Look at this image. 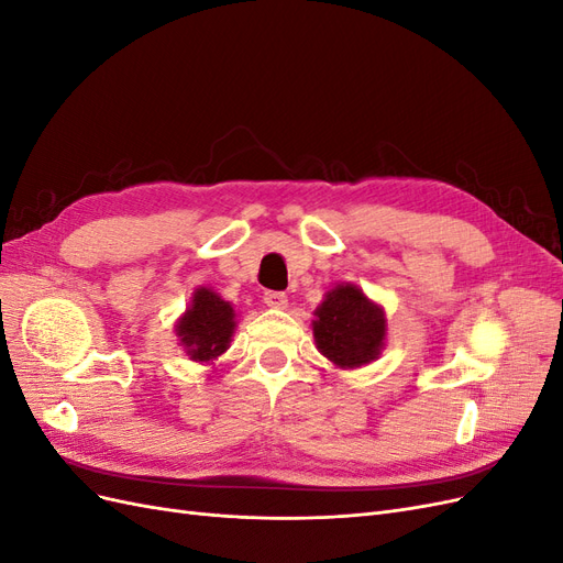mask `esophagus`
<instances>
[{"instance_id": "esophagus-1", "label": "esophagus", "mask_w": 563, "mask_h": 563, "mask_svg": "<svg viewBox=\"0 0 563 563\" xmlns=\"http://www.w3.org/2000/svg\"><path fill=\"white\" fill-rule=\"evenodd\" d=\"M263 302L267 305V308H275V310H286L288 298H286L284 294H279V291H267V294L263 296Z\"/></svg>"}]
</instances>
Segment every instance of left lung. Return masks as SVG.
Masks as SVG:
<instances>
[{
  "instance_id": "obj_1",
  "label": "left lung",
  "mask_w": 563,
  "mask_h": 563,
  "mask_svg": "<svg viewBox=\"0 0 563 563\" xmlns=\"http://www.w3.org/2000/svg\"><path fill=\"white\" fill-rule=\"evenodd\" d=\"M317 350L338 368H360L378 360L385 347L387 319L378 302L356 284H338L314 310Z\"/></svg>"
}]
</instances>
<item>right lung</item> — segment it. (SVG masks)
Returning a JSON list of instances; mask_svg holds the SVG:
<instances>
[{
  "mask_svg": "<svg viewBox=\"0 0 563 563\" xmlns=\"http://www.w3.org/2000/svg\"><path fill=\"white\" fill-rule=\"evenodd\" d=\"M234 310L207 286H199L190 308L176 323V335L192 362L209 364L230 347L234 333Z\"/></svg>",
  "mask_w": 563,
  "mask_h": 563,
  "instance_id": "right-lung-1",
  "label": "right lung"
}]
</instances>
